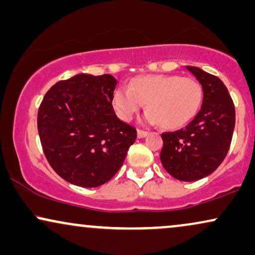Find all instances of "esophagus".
Wrapping results in <instances>:
<instances>
[{"label": "esophagus", "instance_id": "34e87169", "mask_svg": "<svg viewBox=\"0 0 255 255\" xmlns=\"http://www.w3.org/2000/svg\"><path fill=\"white\" fill-rule=\"evenodd\" d=\"M147 134H148V131L137 129V137H138V138H142V137H144V136H147Z\"/></svg>", "mask_w": 255, "mask_h": 255}]
</instances>
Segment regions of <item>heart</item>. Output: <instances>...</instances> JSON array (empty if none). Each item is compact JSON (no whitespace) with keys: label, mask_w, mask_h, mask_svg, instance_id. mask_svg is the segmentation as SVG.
I'll list each match as a JSON object with an SVG mask.
<instances>
[{"label":"heart","mask_w":255,"mask_h":255,"mask_svg":"<svg viewBox=\"0 0 255 255\" xmlns=\"http://www.w3.org/2000/svg\"><path fill=\"white\" fill-rule=\"evenodd\" d=\"M202 99L201 83L193 77L142 75L134 77L128 88L115 90L112 102L121 120L130 121L146 104L147 124L159 122L165 129H176L198 114Z\"/></svg>","instance_id":"b5f03b06"}]
</instances>
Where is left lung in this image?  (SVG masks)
Here are the masks:
<instances>
[{"instance_id": "8db88e82", "label": "left lung", "mask_w": 255, "mask_h": 255, "mask_svg": "<svg viewBox=\"0 0 255 255\" xmlns=\"http://www.w3.org/2000/svg\"><path fill=\"white\" fill-rule=\"evenodd\" d=\"M204 89L202 106L185 128L161 134L163 168L180 181H196L220 166L230 149L235 109L224 82L198 67L186 66Z\"/></svg>"}]
</instances>
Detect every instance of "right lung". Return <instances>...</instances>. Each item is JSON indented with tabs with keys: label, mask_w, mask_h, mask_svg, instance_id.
I'll return each instance as SVG.
<instances>
[{
	"label": "right lung",
	"mask_w": 255,
	"mask_h": 255,
	"mask_svg": "<svg viewBox=\"0 0 255 255\" xmlns=\"http://www.w3.org/2000/svg\"><path fill=\"white\" fill-rule=\"evenodd\" d=\"M117 79L77 74L56 82L42 100L37 129L48 162L75 186H101L117 174L136 129L112 105Z\"/></svg>",
	"instance_id": "add662e5"
}]
</instances>
